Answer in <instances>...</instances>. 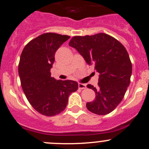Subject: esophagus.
Listing matches in <instances>:
<instances>
[{"mask_svg": "<svg viewBox=\"0 0 149 149\" xmlns=\"http://www.w3.org/2000/svg\"><path fill=\"white\" fill-rule=\"evenodd\" d=\"M79 88L80 89H85L86 88V85L84 84H79Z\"/></svg>", "mask_w": 149, "mask_h": 149, "instance_id": "obj_1", "label": "esophagus"}]
</instances>
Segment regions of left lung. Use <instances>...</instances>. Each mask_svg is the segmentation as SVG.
Returning <instances> with one entry per match:
<instances>
[{"label":"left lung","mask_w":149,"mask_h":149,"mask_svg":"<svg viewBox=\"0 0 149 149\" xmlns=\"http://www.w3.org/2000/svg\"><path fill=\"white\" fill-rule=\"evenodd\" d=\"M88 65L99 73L98 87L88 84L95 98L88 102V110L97 115H106L120 103L129 86L132 64L125 47L113 37L100 33L74 36L69 42Z\"/></svg>","instance_id":"8db88e82"}]
</instances>
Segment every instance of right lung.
<instances>
[{"mask_svg": "<svg viewBox=\"0 0 149 149\" xmlns=\"http://www.w3.org/2000/svg\"><path fill=\"white\" fill-rule=\"evenodd\" d=\"M69 38L55 33L42 34L24 47L20 58L18 74L23 92L33 109L46 116L62 112L69 95L79 88L76 81L51 76L55 54Z\"/></svg>", "mask_w": 149, "mask_h": 149, "instance_id": "obj_1", "label": "right lung"}]
</instances>
